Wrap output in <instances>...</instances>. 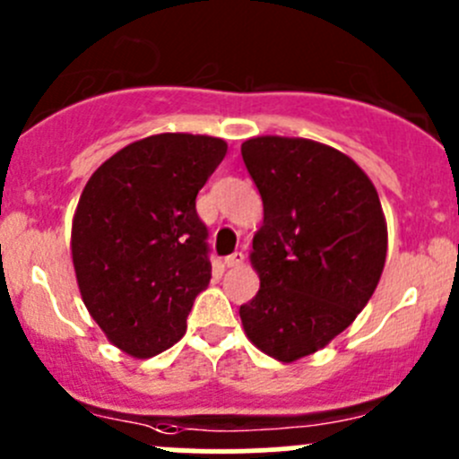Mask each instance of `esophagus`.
Returning a JSON list of instances; mask_svg holds the SVG:
<instances>
[{"label": "esophagus", "instance_id": "esophagus-1", "mask_svg": "<svg viewBox=\"0 0 459 459\" xmlns=\"http://www.w3.org/2000/svg\"><path fill=\"white\" fill-rule=\"evenodd\" d=\"M224 264H226V266H229V268L239 266V264H244V253L238 251V253H233V255H226V257H224Z\"/></svg>", "mask_w": 459, "mask_h": 459}]
</instances>
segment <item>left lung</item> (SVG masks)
Listing matches in <instances>:
<instances>
[{"instance_id":"1","label":"left lung","mask_w":459,"mask_h":459,"mask_svg":"<svg viewBox=\"0 0 459 459\" xmlns=\"http://www.w3.org/2000/svg\"><path fill=\"white\" fill-rule=\"evenodd\" d=\"M242 157L264 204L251 264L259 290L239 307L248 340L280 362L324 349L367 307L386 262L373 182L351 157L302 137H253Z\"/></svg>"}]
</instances>
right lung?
Wrapping results in <instances>:
<instances>
[{
    "instance_id": "add662e5",
    "label": "right lung",
    "mask_w": 459,
    "mask_h": 459,
    "mask_svg": "<svg viewBox=\"0 0 459 459\" xmlns=\"http://www.w3.org/2000/svg\"><path fill=\"white\" fill-rule=\"evenodd\" d=\"M226 148L220 137L151 135L115 152L84 186L71 238L77 284L106 337L133 358L182 340L211 281L195 197Z\"/></svg>"
}]
</instances>
